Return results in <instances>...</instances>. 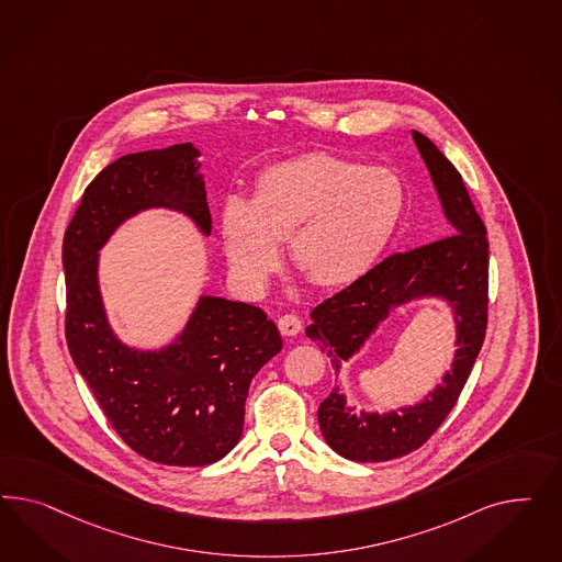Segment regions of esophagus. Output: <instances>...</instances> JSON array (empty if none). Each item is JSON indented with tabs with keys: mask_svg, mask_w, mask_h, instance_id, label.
<instances>
[{
	"mask_svg": "<svg viewBox=\"0 0 562 562\" xmlns=\"http://www.w3.org/2000/svg\"><path fill=\"white\" fill-rule=\"evenodd\" d=\"M278 329H280V334L282 336H286V338H292V336H296L299 331H301V319L296 317V315H282L280 319H278Z\"/></svg>",
	"mask_w": 562,
	"mask_h": 562,
	"instance_id": "obj_1",
	"label": "esophagus"
}]
</instances>
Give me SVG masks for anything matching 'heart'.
Returning a JSON list of instances; mask_svg holds the SVG:
<instances>
[{
  "instance_id": "heart-1",
  "label": "heart",
  "mask_w": 562,
  "mask_h": 562,
  "mask_svg": "<svg viewBox=\"0 0 562 562\" xmlns=\"http://www.w3.org/2000/svg\"><path fill=\"white\" fill-rule=\"evenodd\" d=\"M406 205L397 175L308 153L261 170L251 200H231L218 218L222 249L238 284L259 289L286 240L290 266L317 289H346L374 266Z\"/></svg>"
}]
</instances>
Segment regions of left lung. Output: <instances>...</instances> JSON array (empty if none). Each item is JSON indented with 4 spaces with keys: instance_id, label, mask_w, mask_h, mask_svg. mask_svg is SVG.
Here are the masks:
<instances>
[{
    "instance_id": "1",
    "label": "left lung",
    "mask_w": 562,
    "mask_h": 562,
    "mask_svg": "<svg viewBox=\"0 0 562 562\" xmlns=\"http://www.w3.org/2000/svg\"><path fill=\"white\" fill-rule=\"evenodd\" d=\"M449 222V237L383 259L358 282L311 311L305 334L319 341L336 373L383 324L393 308L439 299L456 322L451 371L412 406L387 412H355L336 385L317 409L325 442L352 461H390L423 447L453 409L472 373L486 334L488 240L458 169L420 132H412Z\"/></svg>"
}]
</instances>
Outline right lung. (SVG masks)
Here are the masks:
<instances>
[{
	"instance_id": "obj_1",
	"label": "right lung",
	"mask_w": 562,
	"mask_h": 562,
	"mask_svg": "<svg viewBox=\"0 0 562 562\" xmlns=\"http://www.w3.org/2000/svg\"><path fill=\"white\" fill-rule=\"evenodd\" d=\"M200 150L175 144L125 154L86 188L64 237L66 340L106 420L146 460L195 468L222 460L243 435L257 371L282 350L259 306L202 294L188 324L158 350L117 338L109 324L99 254L121 224L165 207L212 233Z\"/></svg>"
}]
</instances>
